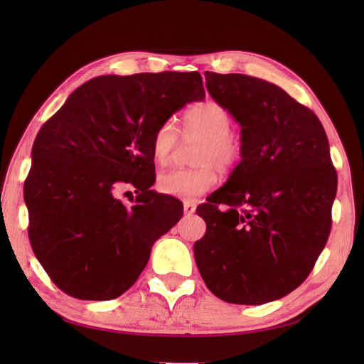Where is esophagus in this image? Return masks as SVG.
I'll use <instances>...</instances> for the list:
<instances>
[{
	"instance_id": "esophagus-1",
	"label": "esophagus",
	"mask_w": 364,
	"mask_h": 364,
	"mask_svg": "<svg viewBox=\"0 0 364 364\" xmlns=\"http://www.w3.org/2000/svg\"><path fill=\"white\" fill-rule=\"evenodd\" d=\"M183 213L186 215H193L196 213V205L193 202H183Z\"/></svg>"
}]
</instances>
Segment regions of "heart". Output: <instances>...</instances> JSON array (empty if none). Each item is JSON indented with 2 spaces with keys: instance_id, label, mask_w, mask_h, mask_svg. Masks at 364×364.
<instances>
[{
  "instance_id": "heart-1",
  "label": "heart",
  "mask_w": 364,
  "mask_h": 364,
  "mask_svg": "<svg viewBox=\"0 0 364 364\" xmlns=\"http://www.w3.org/2000/svg\"><path fill=\"white\" fill-rule=\"evenodd\" d=\"M182 139L197 141L191 162L194 168H174L159 174V193L178 199L194 200L213 190L220 173L232 171L243 158V138L232 129V117L215 100H205L191 106L183 115ZM181 136L174 121L167 119L156 129L151 139L153 158L167 164L179 149Z\"/></svg>"
}]
</instances>
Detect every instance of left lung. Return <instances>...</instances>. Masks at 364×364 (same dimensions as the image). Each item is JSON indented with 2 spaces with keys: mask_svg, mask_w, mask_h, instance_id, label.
Here are the masks:
<instances>
[{
  "mask_svg": "<svg viewBox=\"0 0 364 364\" xmlns=\"http://www.w3.org/2000/svg\"><path fill=\"white\" fill-rule=\"evenodd\" d=\"M205 79L240 123L245 149L228 182L197 208L206 223L194 243L197 269L225 302L281 299L308 278L331 232L337 171L325 129L277 85L211 71Z\"/></svg>",
  "mask_w": 364,
  "mask_h": 364,
  "instance_id": "left-lung-1",
  "label": "left lung"
}]
</instances>
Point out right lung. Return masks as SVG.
<instances>
[{
  "label": "right lung",
  "mask_w": 364,
  "mask_h": 364,
  "mask_svg": "<svg viewBox=\"0 0 364 364\" xmlns=\"http://www.w3.org/2000/svg\"><path fill=\"white\" fill-rule=\"evenodd\" d=\"M203 97L197 71L100 75L41 127L24 183L28 238L63 293L111 301L136 282L151 246L182 217L178 200L150 190L153 135ZM121 188L139 193L130 205L114 197Z\"/></svg>",
  "instance_id": "add662e5"
}]
</instances>
